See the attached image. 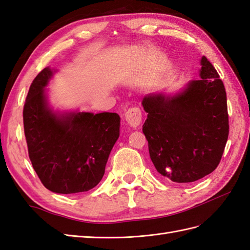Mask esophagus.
Here are the masks:
<instances>
[{
    "label": "esophagus",
    "mask_w": 250,
    "mask_h": 250,
    "mask_svg": "<svg viewBox=\"0 0 250 250\" xmlns=\"http://www.w3.org/2000/svg\"><path fill=\"white\" fill-rule=\"evenodd\" d=\"M125 119L131 126H138L142 123V111L139 107L133 106L125 113Z\"/></svg>",
    "instance_id": "34e87169"
}]
</instances>
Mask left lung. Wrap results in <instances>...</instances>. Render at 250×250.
Segmentation results:
<instances>
[{
	"instance_id": "8db88e82",
	"label": "left lung",
	"mask_w": 250,
	"mask_h": 250,
	"mask_svg": "<svg viewBox=\"0 0 250 250\" xmlns=\"http://www.w3.org/2000/svg\"><path fill=\"white\" fill-rule=\"evenodd\" d=\"M201 63V79L182 94L143 100L151 161L159 174L175 183L195 182L213 172L228 139L225 86L206 57Z\"/></svg>"
}]
</instances>
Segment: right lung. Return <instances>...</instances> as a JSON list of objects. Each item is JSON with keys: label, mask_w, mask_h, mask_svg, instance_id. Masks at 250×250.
Wrapping results in <instances>:
<instances>
[{"label": "right lung", "mask_w": 250, "mask_h": 250, "mask_svg": "<svg viewBox=\"0 0 250 250\" xmlns=\"http://www.w3.org/2000/svg\"><path fill=\"white\" fill-rule=\"evenodd\" d=\"M48 67L37 75L23 107L28 155L43 186L56 193L91 190L104 177L105 165L119 136L116 113H73L62 118L50 112L44 86Z\"/></svg>", "instance_id": "1"}]
</instances>
